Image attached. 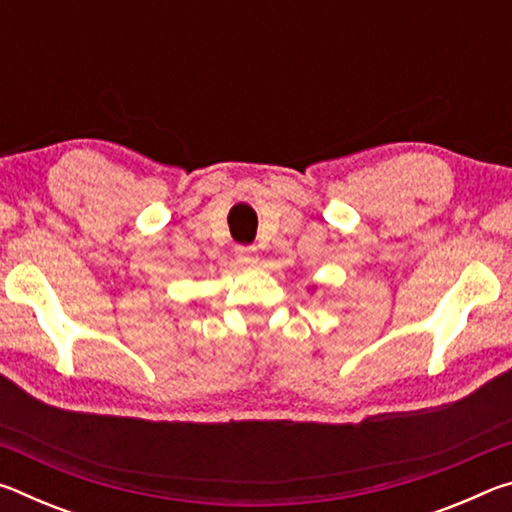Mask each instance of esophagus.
<instances>
[{
  "mask_svg": "<svg viewBox=\"0 0 512 512\" xmlns=\"http://www.w3.org/2000/svg\"><path fill=\"white\" fill-rule=\"evenodd\" d=\"M235 255H237V262L239 264H255L257 262L255 248H250V246H237Z\"/></svg>",
  "mask_w": 512,
  "mask_h": 512,
  "instance_id": "obj_1",
  "label": "esophagus"
}]
</instances>
